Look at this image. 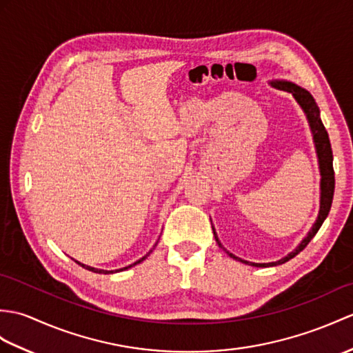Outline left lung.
<instances>
[{
	"instance_id": "obj_1",
	"label": "left lung",
	"mask_w": 353,
	"mask_h": 353,
	"mask_svg": "<svg viewBox=\"0 0 353 353\" xmlns=\"http://www.w3.org/2000/svg\"><path fill=\"white\" fill-rule=\"evenodd\" d=\"M270 85H274L275 88L284 90V92L292 93L293 97H294V101L299 103L301 108L304 110V112H305L308 125H310V129H311V134H313L316 153H317V159H319V170H321V176H322V179H321V210H319L316 223L313 224V227H311V230L308 232V234L298 245L296 250H293L290 254H288V256L283 257L281 260L272 261V263H251V261L236 257L234 254H232L230 251H227L223 247V243L219 242L216 233L214 232L216 243L228 254V256H230L234 260H237V261H242V263H245V265H251V266H256V268H268V266L283 265V263H285V261H289L290 259H293L294 256H298V254L307 247L310 241L313 239L316 233L319 232V228L322 227L323 221L326 219L327 214H330L332 199H334V188H335L334 167H332V149H331L330 137H327L326 129H325L323 123L321 120V111H319V106L314 101V97L311 96L310 92H307L305 88H302V87L293 84V83H289V81H272Z\"/></svg>"
}]
</instances>
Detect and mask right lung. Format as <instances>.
I'll list each match as a JSON object with an SVG mask.
<instances>
[{
	"mask_svg": "<svg viewBox=\"0 0 353 353\" xmlns=\"http://www.w3.org/2000/svg\"><path fill=\"white\" fill-rule=\"evenodd\" d=\"M154 247H157V243H154ZM153 247V248H154ZM153 250H150L149 252L145 254L144 257H141L139 260H137L135 263H132V265H129V266H126V268H121V269H116V270H103V269H96V268H92V266H85V265H83V263H79V261H77L78 265H81L83 268H85V269H88V270H92V272H96V274H114V272H119V270H125V269H128V268H132V266H135V265H138V263H141L143 260H145L147 259V256H150V252H152Z\"/></svg>",
	"mask_w": 353,
	"mask_h": 353,
	"instance_id": "add662e5",
	"label": "right lung"
}]
</instances>
